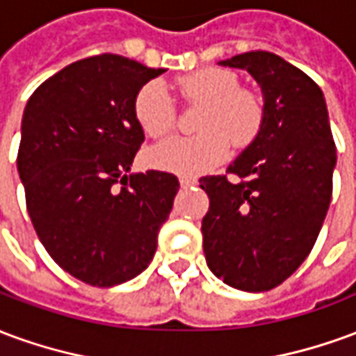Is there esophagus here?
Segmentation results:
<instances>
[{
  "instance_id": "esophagus-1",
  "label": "esophagus",
  "mask_w": 356,
  "mask_h": 356,
  "mask_svg": "<svg viewBox=\"0 0 356 356\" xmlns=\"http://www.w3.org/2000/svg\"><path fill=\"white\" fill-rule=\"evenodd\" d=\"M194 185H198V181H196V179L181 177V186H183V188H191V186H194Z\"/></svg>"
}]
</instances>
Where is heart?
I'll list each match as a JSON object with an SVG mask.
<instances>
[{
	"label": "heart",
	"instance_id": "b5f03b06",
	"mask_svg": "<svg viewBox=\"0 0 356 356\" xmlns=\"http://www.w3.org/2000/svg\"><path fill=\"white\" fill-rule=\"evenodd\" d=\"M177 89L188 106L202 104L194 137H173L148 152V162L181 177L208 173L234 147L252 145L265 127L267 104L255 89L240 88V78L225 68H200L177 78ZM133 114L148 137H163L177 125V106L162 81L145 83L135 95Z\"/></svg>",
	"mask_w": 356,
	"mask_h": 356
}]
</instances>
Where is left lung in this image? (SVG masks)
Returning <instances> with one entry per match:
<instances>
[{
	"label": "left lung",
	"instance_id": "1",
	"mask_svg": "<svg viewBox=\"0 0 356 356\" xmlns=\"http://www.w3.org/2000/svg\"><path fill=\"white\" fill-rule=\"evenodd\" d=\"M261 86V135L229 165L200 179L209 198L202 219L211 273L244 291H267L311 254L332 198L336 143L321 88L278 55L252 51L223 60Z\"/></svg>",
	"mask_w": 356,
	"mask_h": 356
}]
</instances>
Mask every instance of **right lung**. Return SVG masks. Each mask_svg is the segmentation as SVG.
<instances>
[{
  "label": "right lung",
  "mask_w": 356,
  "mask_h": 356,
  "mask_svg": "<svg viewBox=\"0 0 356 356\" xmlns=\"http://www.w3.org/2000/svg\"><path fill=\"white\" fill-rule=\"evenodd\" d=\"M162 72L102 53L51 76L26 102L17 168L28 213L53 261L89 286L143 273L173 208V173L129 175L145 140L133 101Z\"/></svg>",
  "instance_id": "right-lung-1"
}]
</instances>
